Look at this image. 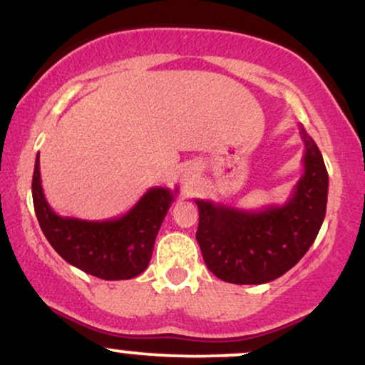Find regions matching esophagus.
<instances>
[{"instance_id": "1", "label": "esophagus", "mask_w": 365, "mask_h": 365, "mask_svg": "<svg viewBox=\"0 0 365 365\" xmlns=\"http://www.w3.org/2000/svg\"><path fill=\"white\" fill-rule=\"evenodd\" d=\"M195 178H196V170L191 169V170H187L186 174H184L182 181L186 182V184H192V182H195Z\"/></svg>"}]
</instances>
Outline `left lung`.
Masks as SVG:
<instances>
[{
  "instance_id": "left-lung-1",
  "label": "left lung",
  "mask_w": 365,
  "mask_h": 365,
  "mask_svg": "<svg viewBox=\"0 0 365 365\" xmlns=\"http://www.w3.org/2000/svg\"><path fill=\"white\" fill-rule=\"evenodd\" d=\"M303 175L284 205L242 210L195 200L200 210L196 240L215 276L232 284H264L299 262L327 213L328 173L317 143L299 125Z\"/></svg>"
}]
</instances>
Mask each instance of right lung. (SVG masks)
<instances>
[{
    "label": "right lung",
    "mask_w": 365,
    "mask_h": 365,
    "mask_svg": "<svg viewBox=\"0 0 365 365\" xmlns=\"http://www.w3.org/2000/svg\"><path fill=\"white\" fill-rule=\"evenodd\" d=\"M178 187H150L118 218L81 220L62 217L47 203L37 154L31 179L34 208L45 238L66 262L105 281L142 274L150 262L155 237L175 200Z\"/></svg>",
    "instance_id": "add662e5"
}]
</instances>
